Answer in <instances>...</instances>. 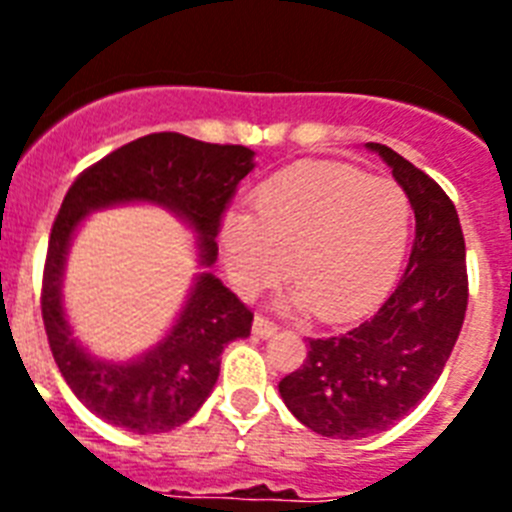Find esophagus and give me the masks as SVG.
I'll return each instance as SVG.
<instances>
[{
    "instance_id": "esophagus-1",
    "label": "esophagus",
    "mask_w": 512,
    "mask_h": 512,
    "mask_svg": "<svg viewBox=\"0 0 512 512\" xmlns=\"http://www.w3.org/2000/svg\"><path fill=\"white\" fill-rule=\"evenodd\" d=\"M277 330L279 328L271 323V320L261 318V315H256V318H253V336L256 338H271L274 333H277Z\"/></svg>"
}]
</instances>
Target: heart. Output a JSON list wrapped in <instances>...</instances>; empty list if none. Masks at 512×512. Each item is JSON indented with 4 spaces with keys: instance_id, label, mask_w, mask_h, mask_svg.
I'll return each instance as SVG.
<instances>
[{
    "instance_id": "obj_1",
    "label": "heart",
    "mask_w": 512,
    "mask_h": 512,
    "mask_svg": "<svg viewBox=\"0 0 512 512\" xmlns=\"http://www.w3.org/2000/svg\"><path fill=\"white\" fill-rule=\"evenodd\" d=\"M253 217L220 223L223 264L238 295L295 279L284 305L346 323L395 284L410 243L413 205L392 179L346 164H297L253 192ZM290 264H286V259Z\"/></svg>"
}]
</instances>
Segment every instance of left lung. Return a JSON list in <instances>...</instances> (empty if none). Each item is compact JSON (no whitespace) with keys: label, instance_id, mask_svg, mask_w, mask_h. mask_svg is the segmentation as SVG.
<instances>
[{"label":"left lung","instance_id":"8db88e82","mask_svg":"<svg viewBox=\"0 0 512 512\" xmlns=\"http://www.w3.org/2000/svg\"><path fill=\"white\" fill-rule=\"evenodd\" d=\"M415 212L408 269L372 318L341 336L310 338L305 364L279 382L289 413L328 438L382 433L420 405L449 361L469 300L467 248L454 202L431 176L382 143Z\"/></svg>","mask_w":512,"mask_h":512}]
</instances>
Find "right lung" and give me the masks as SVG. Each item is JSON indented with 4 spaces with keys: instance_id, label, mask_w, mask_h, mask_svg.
I'll list each match as a JSON object with an SVG mask.
<instances>
[{
    "instance_id": "add662e5",
    "label": "right lung",
    "mask_w": 512,
    "mask_h": 512,
    "mask_svg": "<svg viewBox=\"0 0 512 512\" xmlns=\"http://www.w3.org/2000/svg\"><path fill=\"white\" fill-rule=\"evenodd\" d=\"M256 153L179 133H153L117 148L71 184L58 210L43 274V323L63 379L94 415L140 433H166L205 405L220 377L230 341L251 336L253 312L212 274L225 205ZM117 204H156L195 233L203 271L175 325L143 355L125 362L89 355L73 336L62 307L68 248L92 211Z\"/></svg>"
}]
</instances>
